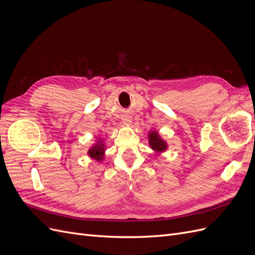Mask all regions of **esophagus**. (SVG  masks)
<instances>
[{
  "label": "esophagus",
  "instance_id": "esophagus-1",
  "mask_svg": "<svg viewBox=\"0 0 255 255\" xmlns=\"http://www.w3.org/2000/svg\"><path fill=\"white\" fill-rule=\"evenodd\" d=\"M125 122H126V123H128V122H130V120H129V119H125Z\"/></svg>",
  "mask_w": 255,
  "mask_h": 255
}]
</instances>
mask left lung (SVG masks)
<instances>
[{"mask_svg": "<svg viewBox=\"0 0 255 255\" xmlns=\"http://www.w3.org/2000/svg\"><path fill=\"white\" fill-rule=\"evenodd\" d=\"M149 144L151 149L157 153L165 152L168 146L167 142L164 139H161V137L156 130H151L149 133Z\"/></svg>", "mask_w": 255, "mask_h": 255, "instance_id": "1", "label": "left lung"}]
</instances>
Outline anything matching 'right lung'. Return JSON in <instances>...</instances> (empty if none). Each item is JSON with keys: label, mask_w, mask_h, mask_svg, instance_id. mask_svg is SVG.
Masks as SVG:
<instances>
[{"label": "right lung", "mask_w": 255, "mask_h": 255, "mask_svg": "<svg viewBox=\"0 0 255 255\" xmlns=\"http://www.w3.org/2000/svg\"><path fill=\"white\" fill-rule=\"evenodd\" d=\"M104 152H105V145H104L102 139H99L88 150V155L91 158H94L98 161H102L104 158Z\"/></svg>", "instance_id": "1"}]
</instances>
